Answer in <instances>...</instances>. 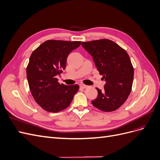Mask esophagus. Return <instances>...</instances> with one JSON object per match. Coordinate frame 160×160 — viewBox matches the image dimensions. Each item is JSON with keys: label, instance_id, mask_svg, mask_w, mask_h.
Instances as JSON below:
<instances>
[{"label": "esophagus", "instance_id": "34e87169", "mask_svg": "<svg viewBox=\"0 0 160 160\" xmlns=\"http://www.w3.org/2000/svg\"><path fill=\"white\" fill-rule=\"evenodd\" d=\"M80 87L81 88H83V89H85V88H88V85H84V84H81L80 85Z\"/></svg>", "mask_w": 160, "mask_h": 160}]
</instances>
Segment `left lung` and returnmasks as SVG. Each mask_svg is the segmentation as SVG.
I'll list each match as a JSON object with an SVG mask.
<instances>
[{
	"label": "left lung",
	"mask_w": 160,
	"mask_h": 160,
	"mask_svg": "<svg viewBox=\"0 0 160 160\" xmlns=\"http://www.w3.org/2000/svg\"><path fill=\"white\" fill-rule=\"evenodd\" d=\"M82 46L93 57L105 81L104 89L96 88L98 95L91 103L103 111L110 112L122 106L129 95L133 80V67L123 48L109 39L82 42Z\"/></svg>",
	"instance_id": "1"
}]
</instances>
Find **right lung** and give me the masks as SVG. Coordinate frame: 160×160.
Segmentation results:
<instances>
[{"label":"right lung","mask_w":160,"mask_h":160,"mask_svg":"<svg viewBox=\"0 0 160 160\" xmlns=\"http://www.w3.org/2000/svg\"><path fill=\"white\" fill-rule=\"evenodd\" d=\"M81 41L48 40L34 51L27 67V77L34 99L47 111L66 109L79 90L78 85L60 84L56 77L65 69L69 53Z\"/></svg>","instance_id":"1"}]
</instances>
